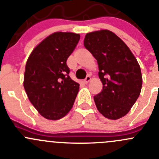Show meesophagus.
Returning a JSON list of instances; mask_svg holds the SVG:
<instances>
[{
    "instance_id": "1",
    "label": "esophagus",
    "mask_w": 159,
    "mask_h": 159,
    "mask_svg": "<svg viewBox=\"0 0 159 159\" xmlns=\"http://www.w3.org/2000/svg\"><path fill=\"white\" fill-rule=\"evenodd\" d=\"M90 80V75H87V76L85 78V80H84V83H85V84H88Z\"/></svg>"
}]
</instances>
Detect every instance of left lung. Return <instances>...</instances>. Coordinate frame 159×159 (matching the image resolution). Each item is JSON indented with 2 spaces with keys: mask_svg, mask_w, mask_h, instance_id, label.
I'll return each mask as SVG.
<instances>
[{
  "mask_svg": "<svg viewBox=\"0 0 159 159\" xmlns=\"http://www.w3.org/2000/svg\"><path fill=\"white\" fill-rule=\"evenodd\" d=\"M84 47L96 58L101 93L93 97L100 113L109 119L126 116L140 93L142 75L137 59L126 44L109 30L87 33Z\"/></svg>",
  "mask_w": 159,
  "mask_h": 159,
  "instance_id": "8db88e82",
  "label": "left lung"
}]
</instances>
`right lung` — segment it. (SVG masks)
Wrapping results in <instances>:
<instances>
[{
	"label": "right lung",
	"mask_w": 159,
	"mask_h": 159,
	"mask_svg": "<svg viewBox=\"0 0 159 159\" xmlns=\"http://www.w3.org/2000/svg\"><path fill=\"white\" fill-rule=\"evenodd\" d=\"M80 39L73 33H54L39 43L27 60L24 88L43 117L57 120L72 108L80 84L69 75L68 58Z\"/></svg>",
	"instance_id": "right-lung-1"
}]
</instances>
